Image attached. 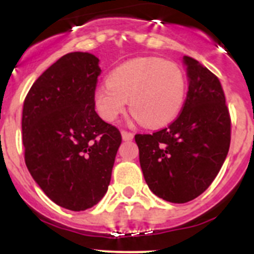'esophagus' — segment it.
I'll use <instances>...</instances> for the list:
<instances>
[{"label": "esophagus", "mask_w": 254, "mask_h": 254, "mask_svg": "<svg viewBox=\"0 0 254 254\" xmlns=\"http://www.w3.org/2000/svg\"><path fill=\"white\" fill-rule=\"evenodd\" d=\"M122 137H123V140H124V141H130V140L134 139V134H132V132H129V131H125V130H123Z\"/></svg>", "instance_id": "esophagus-1"}]
</instances>
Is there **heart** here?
Wrapping results in <instances>:
<instances>
[{"label": "heart", "mask_w": 254, "mask_h": 254, "mask_svg": "<svg viewBox=\"0 0 254 254\" xmlns=\"http://www.w3.org/2000/svg\"><path fill=\"white\" fill-rule=\"evenodd\" d=\"M187 82L178 65L160 58H137L122 64L108 76V83L94 91V106L107 122L130 111L146 127L168 124L186 99Z\"/></svg>", "instance_id": "obj_1"}]
</instances>
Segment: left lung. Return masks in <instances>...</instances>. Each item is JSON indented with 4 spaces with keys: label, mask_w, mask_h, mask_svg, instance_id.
Instances as JSON below:
<instances>
[{
    "label": "left lung",
    "mask_w": 254,
    "mask_h": 254,
    "mask_svg": "<svg viewBox=\"0 0 254 254\" xmlns=\"http://www.w3.org/2000/svg\"><path fill=\"white\" fill-rule=\"evenodd\" d=\"M188 93L178 118L153 134L135 135L140 166L155 195L183 204L209 188L226 160L231 119L219 78L184 56Z\"/></svg>",
    "instance_id": "left-lung-1"
}]
</instances>
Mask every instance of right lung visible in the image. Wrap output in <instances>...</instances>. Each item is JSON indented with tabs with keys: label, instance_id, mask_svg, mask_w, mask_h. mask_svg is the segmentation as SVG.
Masks as SVG:
<instances>
[{
	"label": "right lung",
	"instance_id": "obj_1",
	"mask_svg": "<svg viewBox=\"0 0 254 254\" xmlns=\"http://www.w3.org/2000/svg\"><path fill=\"white\" fill-rule=\"evenodd\" d=\"M99 59L68 53L39 76L23 104L28 171L58 205L82 211L108 190L120 131L99 118L94 91Z\"/></svg>",
	"mask_w": 254,
	"mask_h": 254
}]
</instances>
